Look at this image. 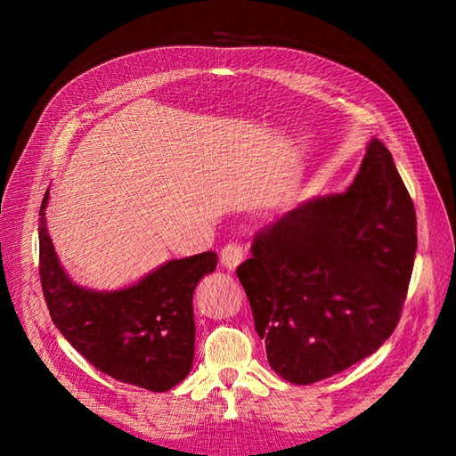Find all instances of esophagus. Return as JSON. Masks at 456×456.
Wrapping results in <instances>:
<instances>
[{"label": "esophagus", "instance_id": "1", "mask_svg": "<svg viewBox=\"0 0 456 456\" xmlns=\"http://www.w3.org/2000/svg\"><path fill=\"white\" fill-rule=\"evenodd\" d=\"M243 258H245V248L240 245V240H229V243L221 250V263L229 270L237 268Z\"/></svg>", "mask_w": 456, "mask_h": 456}]
</instances>
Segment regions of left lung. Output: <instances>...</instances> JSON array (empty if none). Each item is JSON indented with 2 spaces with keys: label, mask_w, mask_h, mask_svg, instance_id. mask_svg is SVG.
Segmentation results:
<instances>
[{
  "label": "left lung",
  "mask_w": 456,
  "mask_h": 456,
  "mask_svg": "<svg viewBox=\"0 0 456 456\" xmlns=\"http://www.w3.org/2000/svg\"><path fill=\"white\" fill-rule=\"evenodd\" d=\"M415 248L413 201L374 139L345 193L260 229L237 266L270 368L314 384L372 354L400 322Z\"/></svg>",
  "instance_id": "1"
}]
</instances>
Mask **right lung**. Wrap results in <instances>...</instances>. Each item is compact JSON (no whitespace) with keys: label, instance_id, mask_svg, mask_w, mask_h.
I'll return each instance as SVG.
<instances>
[{"label":"right lung","instance_id":"add662e5","mask_svg":"<svg viewBox=\"0 0 456 456\" xmlns=\"http://www.w3.org/2000/svg\"><path fill=\"white\" fill-rule=\"evenodd\" d=\"M38 221V276L53 323L86 361L115 380L167 392L188 376L193 362V289L217 266L213 250L170 260L139 284L118 292L76 286L58 265Z\"/></svg>","mask_w":456,"mask_h":456}]
</instances>
